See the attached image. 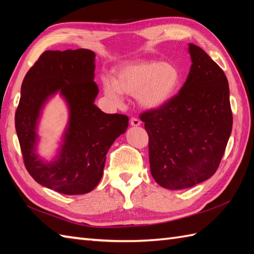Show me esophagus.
Returning <instances> with one entry per match:
<instances>
[{
  "instance_id": "esophagus-1",
  "label": "esophagus",
  "mask_w": 254,
  "mask_h": 254,
  "mask_svg": "<svg viewBox=\"0 0 254 254\" xmlns=\"http://www.w3.org/2000/svg\"><path fill=\"white\" fill-rule=\"evenodd\" d=\"M130 123H131V126H132V127H138L139 124H141V121H139L137 118H135V117H132V118H131V122H130Z\"/></svg>"
}]
</instances>
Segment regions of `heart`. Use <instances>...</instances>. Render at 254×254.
<instances>
[{"label":"heart","mask_w":254,"mask_h":254,"mask_svg":"<svg viewBox=\"0 0 254 254\" xmlns=\"http://www.w3.org/2000/svg\"><path fill=\"white\" fill-rule=\"evenodd\" d=\"M181 84V72L170 62L135 60L121 64L116 69V78H102L105 95L115 104H120L122 94L135 96L145 109H158L174 98Z\"/></svg>","instance_id":"b5f03b06"}]
</instances>
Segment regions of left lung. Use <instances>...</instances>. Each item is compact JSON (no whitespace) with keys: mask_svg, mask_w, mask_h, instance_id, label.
Segmentation results:
<instances>
[{"mask_svg":"<svg viewBox=\"0 0 254 254\" xmlns=\"http://www.w3.org/2000/svg\"><path fill=\"white\" fill-rule=\"evenodd\" d=\"M192 65L168 104L143 112L150 174L169 190L201 183L216 172L233 128L228 80L201 48L189 44Z\"/></svg>","mask_w":254,"mask_h":254,"instance_id":"8db88e82","label":"left lung"}]
</instances>
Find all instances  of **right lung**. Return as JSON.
Returning a JSON list of instances; mask_svg holds the SVG:
<instances>
[{
    "label": "right lung",
    "instance_id": "right-lung-1",
    "mask_svg": "<svg viewBox=\"0 0 254 254\" xmlns=\"http://www.w3.org/2000/svg\"><path fill=\"white\" fill-rule=\"evenodd\" d=\"M95 53L88 49L45 51L27 72L15 113V127L29 175L39 185L66 195L85 194L98 185L110 146L127 131L128 118L102 112L98 95ZM60 92L70 119L57 157L44 162L36 155V126L46 100Z\"/></svg>",
    "mask_w": 254,
    "mask_h": 254
}]
</instances>
